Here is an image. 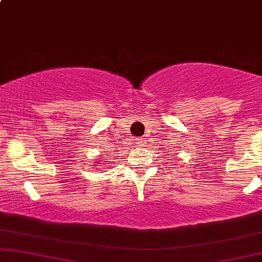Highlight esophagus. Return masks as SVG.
I'll return each mask as SVG.
<instances>
[{
  "mask_svg": "<svg viewBox=\"0 0 262 262\" xmlns=\"http://www.w3.org/2000/svg\"><path fill=\"white\" fill-rule=\"evenodd\" d=\"M143 141L144 140H139V143H138V144H139V145H141V143H143Z\"/></svg>",
  "mask_w": 262,
  "mask_h": 262,
  "instance_id": "34e87169",
  "label": "esophagus"
}]
</instances>
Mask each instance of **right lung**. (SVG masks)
Instances as JSON below:
<instances>
[{
  "label": "right lung",
  "mask_w": 262,
  "mask_h": 262,
  "mask_svg": "<svg viewBox=\"0 0 262 262\" xmlns=\"http://www.w3.org/2000/svg\"><path fill=\"white\" fill-rule=\"evenodd\" d=\"M95 164H96V165H93V166H97V165L100 164V159H97V160L95 161ZM98 166H100V165H98Z\"/></svg>",
  "instance_id": "obj_1"
}]
</instances>
